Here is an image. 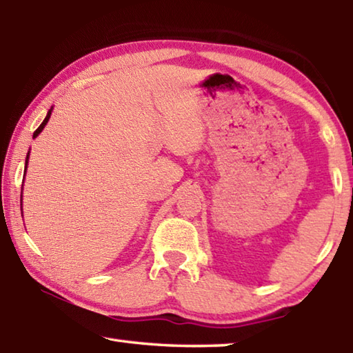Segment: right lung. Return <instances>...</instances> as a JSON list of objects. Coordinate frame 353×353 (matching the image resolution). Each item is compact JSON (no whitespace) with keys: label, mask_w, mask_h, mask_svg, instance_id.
I'll use <instances>...</instances> for the list:
<instances>
[{"label":"right lung","mask_w":353,"mask_h":353,"mask_svg":"<svg viewBox=\"0 0 353 353\" xmlns=\"http://www.w3.org/2000/svg\"><path fill=\"white\" fill-rule=\"evenodd\" d=\"M51 112H52V107H51V109L50 110H48V113H46V117H45V119H43V123H41L40 124V126L37 128V130H35V132H34V139H35V137H37L40 132H41V130H43V128L46 126V123L48 121H50V117H51ZM28 160H29V151H28V155H26V163H25V174H26V168H28ZM23 190V188H21ZM21 201H23V194H21ZM23 205V204H21Z\"/></svg>","instance_id":"obj_1"}]
</instances>
